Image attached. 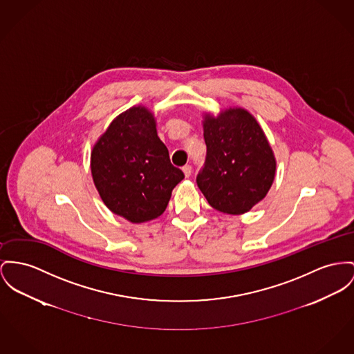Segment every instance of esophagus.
<instances>
[{
	"instance_id": "1",
	"label": "esophagus",
	"mask_w": 354,
	"mask_h": 354,
	"mask_svg": "<svg viewBox=\"0 0 354 354\" xmlns=\"http://www.w3.org/2000/svg\"><path fill=\"white\" fill-rule=\"evenodd\" d=\"M183 171H184V174H185V177H189L190 174H192V166L185 165L183 166Z\"/></svg>"
}]
</instances>
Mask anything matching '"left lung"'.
I'll return each instance as SVG.
<instances>
[{
	"mask_svg": "<svg viewBox=\"0 0 354 354\" xmlns=\"http://www.w3.org/2000/svg\"><path fill=\"white\" fill-rule=\"evenodd\" d=\"M207 158L197 185L209 205L223 213L243 214L271 188L277 161L254 115L230 107L203 120Z\"/></svg>",
	"mask_w": 354,
	"mask_h": 354,
	"instance_id": "8db88e82",
	"label": "left lung"
}]
</instances>
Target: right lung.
Instances as JSON below:
<instances>
[{
    "instance_id": "add662e5",
    "label": "right lung",
    "mask_w": 354,
    "mask_h": 354,
    "mask_svg": "<svg viewBox=\"0 0 354 354\" xmlns=\"http://www.w3.org/2000/svg\"><path fill=\"white\" fill-rule=\"evenodd\" d=\"M91 173L106 207L136 224L165 212L171 190L184 178L143 106L119 114L100 136L91 151Z\"/></svg>"
}]
</instances>
